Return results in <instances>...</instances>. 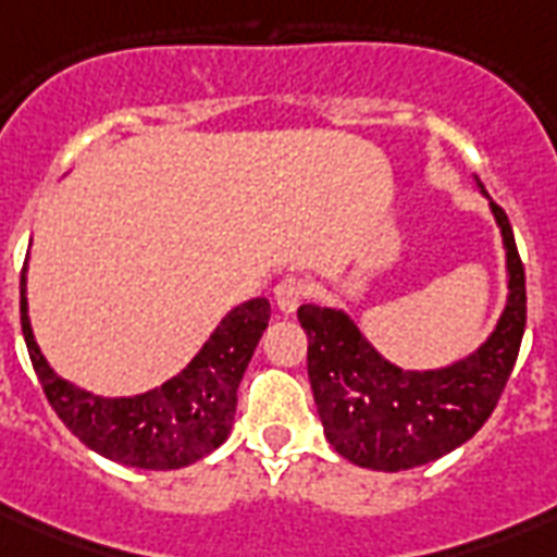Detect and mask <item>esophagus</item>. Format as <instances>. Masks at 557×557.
I'll return each instance as SVG.
<instances>
[{
  "mask_svg": "<svg viewBox=\"0 0 557 557\" xmlns=\"http://www.w3.org/2000/svg\"><path fill=\"white\" fill-rule=\"evenodd\" d=\"M306 295H309V283H306L300 274H286V277L274 286V300H277V306L286 314L295 312L297 306L306 300Z\"/></svg>",
  "mask_w": 557,
  "mask_h": 557,
  "instance_id": "esophagus-1",
  "label": "esophagus"
}]
</instances>
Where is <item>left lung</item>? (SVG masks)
<instances>
[{"label":"left lung","instance_id":"8db88e82","mask_svg":"<svg viewBox=\"0 0 557 557\" xmlns=\"http://www.w3.org/2000/svg\"><path fill=\"white\" fill-rule=\"evenodd\" d=\"M509 262V304L474 356L407 372L367 344L344 312L297 309L309 338V381L323 431L341 457L375 471H407L468 442L500 401L527 330V274L506 210L492 201Z\"/></svg>","mask_w":557,"mask_h":557}]
</instances>
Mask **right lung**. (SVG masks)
Instances as JSON below:
<instances>
[{
    "mask_svg": "<svg viewBox=\"0 0 557 557\" xmlns=\"http://www.w3.org/2000/svg\"><path fill=\"white\" fill-rule=\"evenodd\" d=\"M20 314L30 364L65 428L100 457L147 471H173L208 457L227 440L236 413V387L269 326L271 306L265 297L236 306L176 379L133 398L91 396L48 367L28 323L25 265Z\"/></svg>",
    "mask_w": 557,
    "mask_h": 557,
    "instance_id": "1",
    "label": "right lung"
}]
</instances>
